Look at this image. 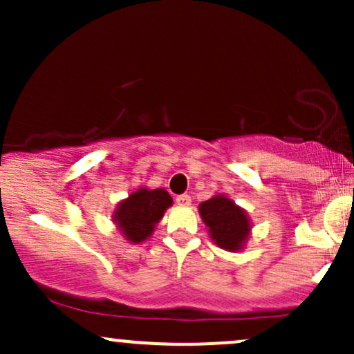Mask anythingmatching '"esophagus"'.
Listing matches in <instances>:
<instances>
[{
	"label": "esophagus",
	"instance_id": "esophagus-1",
	"mask_svg": "<svg viewBox=\"0 0 354 354\" xmlns=\"http://www.w3.org/2000/svg\"><path fill=\"white\" fill-rule=\"evenodd\" d=\"M176 203L180 206H189L191 205V198L188 196V194H181V196L176 198Z\"/></svg>",
	"mask_w": 354,
	"mask_h": 354
}]
</instances>
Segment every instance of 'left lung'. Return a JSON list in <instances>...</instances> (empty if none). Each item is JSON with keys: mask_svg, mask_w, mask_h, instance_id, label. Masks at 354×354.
I'll list each match as a JSON object with an SVG mask.
<instances>
[{"mask_svg": "<svg viewBox=\"0 0 354 354\" xmlns=\"http://www.w3.org/2000/svg\"><path fill=\"white\" fill-rule=\"evenodd\" d=\"M200 216L206 226L213 243L225 251L236 253L246 246L251 236L250 214L238 206L226 194H214L198 206Z\"/></svg>", "mask_w": 354, "mask_h": 354, "instance_id": "8db88e82", "label": "left lung"}]
</instances>
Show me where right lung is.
Instances as JSON below:
<instances>
[{
  "mask_svg": "<svg viewBox=\"0 0 354 354\" xmlns=\"http://www.w3.org/2000/svg\"><path fill=\"white\" fill-rule=\"evenodd\" d=\"M173 198L165 188H140L121 200L113 211V223L121 236L131 245H140L154 233Z\"/></svg>",
  "mask_w": 354,
  "mask_h": 354,
  "instance_id": "obj_1",
  "label": "right lung"
}]
</instances>
